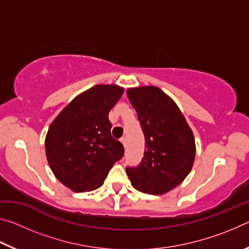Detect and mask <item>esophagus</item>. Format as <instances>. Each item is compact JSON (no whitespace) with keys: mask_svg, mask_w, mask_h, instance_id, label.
Returning a JSON list of instances; mask_svg holds the SVG:
<instances>
[{"mask_svg":"<svg viewBox=\"0 0 249 249\" xmlns=\"http://www.w3.org/2000/svg\"><path fill=\"white\" fill-rule=\"evenodd\" d=\"M121 142H122V144L124 145V147H126V137H122Z\"/></svg>","mask_w":249,"mask_h":249,"instance_id":"1","label":"esophagus"}]
</instances>
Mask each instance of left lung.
Segmentation results:
<instances>
[{
  "mask_svg": "<svg viewBox=\"0 0 249 249\" xmlns=\"http://www.w3.org/2000/svg\"><path fill=\"white\" fill-rule=\"evenodd\" d=\"M145 136L140 165L126 167L133 187L148 195L172 190L190 172L196 157L192 130L177 104L157 87L127 90Z\"/></svg>",
  "mask_w": 249,
  "mask_h": 249,
  "instance_id": "obj_1",
  "label": "left lung"
}]
</instances>
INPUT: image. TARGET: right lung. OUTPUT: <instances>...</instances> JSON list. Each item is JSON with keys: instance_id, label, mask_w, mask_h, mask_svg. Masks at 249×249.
Listing matches in <instances>:
<instances>
[{"instance_id": "1", "label": "right lung", "mask_w": 249, "mask_h": 249, "mask_svg": "<svg viewBox=\"0 0 249 249\" xmlns=\"http://www.w3.org/2000/svg\"><path fill=\"white\" fill-rule=\"evenodd\" d=\"M119 86H95L74 98L50 125L45 147L56 178L74 192L103 184L123 157L124 147L111 135L108 113L123 94Z\"/></svg>"}]
</instances>
